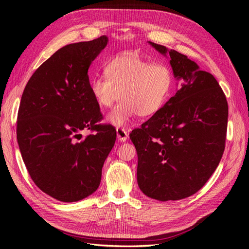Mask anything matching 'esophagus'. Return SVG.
<instances>
[{
  "label": "esophagus",
  "instance_id": "1",
  "mask_svg": "<svg viewBox=\"0 0 249 249\" xmlns=\"http://www.w3.org/2000/svg\"><path fill=\"white\" fill-rule=\"evenodd\" d=\"M116 134H117V138L120 141H125L127 138H129V133L124 129V127H117L116 129Z\"/></svg>",
  "mask_w": 249,
  "mask_h": 249
}]
</instances>
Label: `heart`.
Listing matches in <instances>:
<instances>
[{"label":"heart","mask_w":249,"mask_h":249,"mask_svg":"<svg viewBox=\"0 0 249 249\" xmlns=\"http://www.w3.org/2000/svg\"><path fill=\"white\" fill-rule=\"evenodd\" d=\"M105 73L90 80L89 88L102 108H110L122 97L108 115L116 125L125 124L136 114L157 113L169 99L175 80L167 64L152 62L136 53L114 57L105 66Z\"/></svg>","instance_id":"1"}]
</instances>
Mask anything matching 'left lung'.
I'll use <instances>...</instances> for the list:
<instances>
[{
    "instance_id": "1",
    "label": "left lung",
    "mask_w": 249,
    "mask_h": 249,
    "mask_svg": "<svg viewBox=\"0 0 249 249\" xmlns=\"http://www.w3.org/2000/svg\"><path fill=\"white\" fill-rule=\"evenodd\" d=\"M149 43L169 55L173 73L183 82L175 96L130 134L138 155V186L154 199H183L201 189L221 160L228 101L212 74L175 50Z\"/></svg>"
}]
</instances>
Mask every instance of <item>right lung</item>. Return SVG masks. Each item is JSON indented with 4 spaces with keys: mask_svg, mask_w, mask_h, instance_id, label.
Segmentation results:
<instances>
[{
    "mask_svg": "<svg viewBox=\"0 0 249 249\" xmlns=\"http://www.w3.org/2000/svg\"><path fill=\"white\" fill-rule=\"evenodd\" d=\"M108 37L67 44L35 71L21 95L17 136L30 177L60 201H78L101 183L116 131L89 88L88 69ZM89 129L83 140L79 132Z\"/></svg>",
    "mask_w": 249,
    "mask_h": 249,
    "instance_id": "add662e5",
    "label": "right lung"
}]
</instances>
